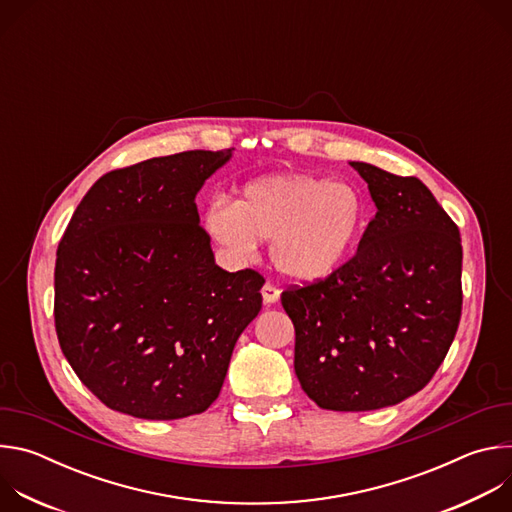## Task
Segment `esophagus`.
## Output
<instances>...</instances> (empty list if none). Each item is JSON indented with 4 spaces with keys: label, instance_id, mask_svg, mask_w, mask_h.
<instances>
[{
    "label": "esophagus",
    "instance_id": "34e87169",
    "mask_svg": "<svg viewBox=\"0 0 512 512\" xmlns=\"http://www.w3.org/2000/svg\"><path fill=\"white\" fill-rule=\"evenodd\" d=\"M261 294H263V302H265V304H275V302L279 300V289H277L271 281H267V283L263 285Z\"/></svg>",
    "mask_w": 512,
    "mask_h": 512
}]
</instances>
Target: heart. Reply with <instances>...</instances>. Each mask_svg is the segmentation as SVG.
I'll return each instance as SVG.
<instances>
[{
    "label": "heart",
    "instance_id": "heart-1",
    "mask_svg": "<svg viewBox=\"0 0 512 512\" xmlns=\"http://www.w3.org/2000/svg\"><path fill=\"white\" fill-rule=\"evenodd\" d=\"M364 225L367 202L354 186L296 172L257 178L235 204L216 198L204 210L206 233L235 259L247 261L259 239L271 241L275 267L298 281L334 273Z\"/></svg>",
    "mask_w": 512,
    "mask_h": 512
}]
</instances>
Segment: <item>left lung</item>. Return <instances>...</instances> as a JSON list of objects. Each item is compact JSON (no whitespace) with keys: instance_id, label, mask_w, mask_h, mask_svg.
Returning <instances> with one entry per match:
<instances>
[{"instance_id":"obj_1","label":"left lung","mask_w":512,"mask_h":512,"mask_svg":"<svg viewBox=\"0 0 512 512\" xmlns=\"http://www.w3.org/2000/svg\"><path fill=\"white\" fill-rule=\"evenodd\" d=\"M377 214L334 273L289 285L294 369L322 409L373 411L421 391L444 362L462 316L458 225L415 176L350 162Z\"/></svg>"}]
</instances>
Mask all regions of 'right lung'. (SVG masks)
<instances>
[{
    "mask_svg": "<svg viewBox=\"0 0 512 512\" xmlns=\"http://www.w3.org/2000/svg\"><path fill=\"white\" fill-rule=\"evenodd\" d=\"M231 158L182 152L101 176L54 267V326L72 371L109 409L182 419L221 393L265 279L214 263L196 194Z\"/></svg>",
    "mask_w": 512,
    "mask_h": 512,
    "instance_id": "obj_1",
    "label": "right lung"
}]
</instances>
